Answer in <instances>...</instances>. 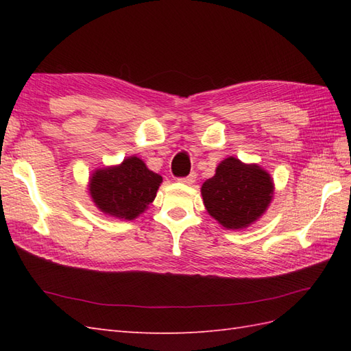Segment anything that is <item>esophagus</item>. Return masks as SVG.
Returning a JSON list of instances; mask_svg holds the SVG:
<instances>
[{
	"mask_svg": "<svg viewBox=\"0 0 351 351\" xmlns=\"http://www.w3.org/2000/svg\"><path fill=\"white\" fill-rule=\"evenodd\" d=\"M195 181H196V173H195V171H193V173H190L189 176L180 178V182H182V184H187V185L195 184Z\"/></svg>",
	"mask_w": 351,
	"mask_h": 351,
	"instance_id": "esophagus-1",
	"label": "esophagus"
}]
</instances>
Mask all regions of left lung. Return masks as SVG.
Listing matches in <instances>:
<instances>
[{
	"instance_id": "1",
	"label": "left lung",
	"mask_w": 351,
	"mask_h": 351,
	"mask_svg": "<svg viewBox=\"0 0 351 351\" xmlns=\"http://www.w3.org/2000/svg\"><path fill=\"white\" fill-rule=\"evenodd\" d=\"M206 211L228 229H243L256 221L273 197V181L256 164L229 156L202 185Z\"/></svg>"
}]
</instances>
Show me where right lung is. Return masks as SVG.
<instances>
[{
	"label": "right lung",
	"mask_w": 351,
	"mask_h": 351,
	"mask_svg": "<svg viewBox=\"0 0 351 351\" xmlns=\"http://www.w3.org/2000/svg\"><path fill=\"white\" fill-rule=\"evenodd\" d=\"M161 182L162 178L149 170L143 161L130 156L121 166L96 170L88 190L101 211L132 220L155 199Z\"/></svg>",
	"instance_id": "right-lung-1"
}]
</instances>
